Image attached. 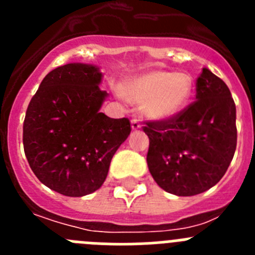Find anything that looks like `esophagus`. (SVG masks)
<instances>
[{
	"mask_svg": "<svg viewBox=\"0 0 255 255\" xmlns=\"http://www.w3.org/2000/svg\"><path fill=\"white\" fill-rule=\"evenodd\" d=\"M140 128H141V124L139 123L138 120H135V119L134 120H131V129L132 130H138V129H140Z\"/></svg>",
	"mask_w": 255,
	"mask_h": 255,
	"instance_id": "1",
	"label": "esophagus"
}]
</instances>
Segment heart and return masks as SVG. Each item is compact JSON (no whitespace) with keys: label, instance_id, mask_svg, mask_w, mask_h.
Wrapping results in <instances>:
<instances>
[{"label":"heart","instance_id":"1","mask_svg":"<svg viewBox=\"0 0 255 255\" xmlns=\"http://www.w3.org/2000/svg\"><path fill=\"white\" fill-rule=\"evenodd\" d=\"M120 93L129 102L144 103L149 117L163 120L188 106L193 94V79L184 73L148 71L124 83Z\"/></svg>","mask_w":255,"mask_h":255}]
</instances>
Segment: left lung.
<instances>
[{
  "label": "left lung",
  "mask_w": 255,
  "mask_h": 255,
  "mask_svg": "<svg viewBox=\"0 0 255 255\" xmlns=\"http://www.w3.org/2000/svg\"><path fill=\"white\" fill-rule=\"evenodd\" d=\"M195 102L167 120L148 121L147 163L164 191L191 197L215 186L236 149V107L222 79L204 67Z\"/></svg>",
  "instance_id": "1"
}]
</instances>
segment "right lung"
Returning a JSON list of instances; mask_svg holds the SVG:
<instances>
[{"label":"right lung","mask_w":255,"mask_h":255,"mask_svg":"<svg viewBox=\"0 0 255 255\" xmlns=\"http://www.w3.org/2000/svg\"><path fill=\"white\" fill-rule=\"evenodd\" d=\"M100 67L67 64L42 80L26 110L22 144L31 171L42 184L66 197L100 189L110 163L131 131L129 119L100 112Z\"/></svg>","instance_id":"1"}]
</instances>
